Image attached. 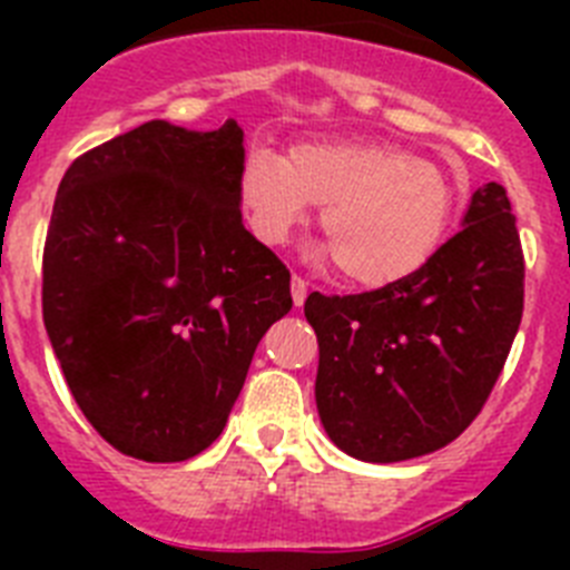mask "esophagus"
<instances>
[{
	"label": "esophagus",
	"instance_id": "1",
	"mask_svg": "<svg viewBox=\"0 0 570 570\" xmlns=\"http://www.w3.org/2000/svg\"><path fill=\"white\" fill-rule=\"evenodd\" d=\"M291 296H294V305L299 308L302 302H305V296H308V282L302 279V276H294V279H291Z\"/></svg>",
	"mask_w": 570,
	"mask_h": 570
}]
</instances>
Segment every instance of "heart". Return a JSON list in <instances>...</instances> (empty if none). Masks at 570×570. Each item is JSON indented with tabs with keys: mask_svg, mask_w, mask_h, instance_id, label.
<instances>
[{
	"mask_svg": "<svg viewBox=\"0 0 570 570\" xmlns=\"http://www.w3.org/2000/svg\"><path fill=\"white\" fill-rule=\"evenodd\" d=\"M239 203L265 245H285L311 208L342 276L362 288H385L414 276L440 248L454 188L445 170L400 145L371 139H311L288 159L250 148L239 168Z\"/></svg>",
	"mask_w": 570,
	"mask_h": 570,
	"instance_id": "1",
	"label": "heart"
}]
</instances>
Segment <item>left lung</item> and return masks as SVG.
Listing matches in <instances>:
<instances>
[{
  "label": "left lung",
  "instance_id": "1",
  "mask_svg": "<svg viewBox=\"0 0 570 570\" xmlns=\"http://www.w3.org/2000/svg\"><path fill=\"white\" fill-rule=\"evenodd\" d=\"M522 296L520 230L497 183L471 196L460 234L414 276L365 294H311L316 407L334 445L402 462L454 442L500 380Z\"/></svg>",
  "mask_w": 570,
  "mask_h": 570
}]
</instances>
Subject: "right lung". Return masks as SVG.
I'll list each match as a JSON object with an SVG mask.
<instances>
[{
	"mask_svg": "<svg viewBox=\"0 0 570 570\" xmlns=\"http://www.w3.org/2000/svg\"><path fill=\"white\" fill-rule=\"evenodd\" d=\"M242 128L154 119L65 170L42 316L70 394L125 456L183 462L223 434L291 271L242 225Z\"/></svg>",
	"mask_w": 570,
	"mask_h": 570,
	"instance_id": "1",
	"label": "right lung"
}]
</instances>
